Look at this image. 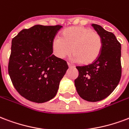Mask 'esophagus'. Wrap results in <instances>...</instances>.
Listing matches in <instances>:
<instances>
[{
	"label": "esophagus",
	"instance_id": "esophagus-1",
	"mask_svg": "<svg viewBox=\"0 0 129 129\" xmlns=\"http://www.w3.org/2000/svg\"><path fill=\"white\" fill-rule=\"evenodd\" d=\"M68 67L69 68H72L73 67V66H72L71 63H68Z\"/></svg>",
	"mask_w": 129,
	"mask_h": 129
}]
</instances>
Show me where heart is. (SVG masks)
Segmentation results:
<instances>
[{"label": "heart", "mask_w": 129, "mask_h": 129, "mask_svg": "<svg viewBox=\"0 0 129 129\" xmlns=\"http://www.w3.org/2000/svg\"><path fill=\"white\" fill-rule=\"evenodd\" d=\"M52 51L59 59L71 54L75 61L85 65L93 63L99 59L103 48V40L99 33L83 26L65 29L61 38L56 37L52 41Z\"/></svg>", "instance_id": "b5f03b06"}]
</instances>
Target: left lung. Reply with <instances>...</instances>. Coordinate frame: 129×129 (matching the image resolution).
<instances>
[{"instance_id": "left-lung-1", "label": "left lung", "mask_w": 129, "mask_h": 129, "mask_svg": "<svg viewBox=\"0 0 129 129\" xmlns=\"http://www.w3.org/2000/svg\"><path fill=\"white\" fill-rule=\"evenodd\" d=\"M92 26L101 36L102 51L94 63L76 67L79 77L74 80V85L80 97L97 102L109 96L120 81L121 44L113 33L99 24H92Z\"/></svg>"}]
</instances>
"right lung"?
<instances>
[{
    "label": "right lung",
    "mask_w": 129,
    "mask_h": 129,
    "mask_svg": "<svg viewBox=\"0 0 129 129\" xmlns=\"http://www.w3.org/2000/svg\"><path fill=\"white\" fill-rule=\"evenodd\" d=\"M61 28L38 24L22 30L12 40L9 74L17 91L31 102L53 99L68 69L67 62L52 55V41Z\"/></svg>",
    "instance_id": "add662e5"
}]
</instances>
